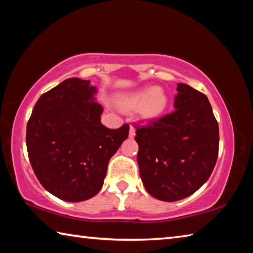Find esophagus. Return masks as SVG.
<instances>
[{
	"instance_id": "1",
	"label": "esophagus",
	"mask_w": 253,
	"mask_h": 253,
	"mask_svg": "<svg viewBox=\"0 0 253 253\" xmlns=\"http://www.w3.org/2000/svg\"><path fill=\"white\" fill-rule=\"evenodd\" d=\"M135 131H136L135 127L132 126V125H130V127H129V137H134L135 136Z\"/></svg>"
}]
</instances>
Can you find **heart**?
I'll return each mask as SVG.
<instances>
[{
	"label": "heart",
	"instance_id": "1",
	"mask_svg": "<svg viewBox=\"0 0 253 253\" xmlns=\"http://www.w3.org/2000/svg\"><path fill=\"white\" fill-rule=\"evenodd\" d=\"M125 109H136L143 106L144 113L148 116L160 114L168 104V98L160 89H143L124 97L121 101Z\"/></svg>",
	"mask_w": 253,
	"mask_h": 253
}]
</instances>
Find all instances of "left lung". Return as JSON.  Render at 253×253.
<instances>
[{"mask_svg": "<svg viewBox=\"0 0 253 253\" xmlns=\"http://www.w3.org/2000/svg\"><path fill=\"white\" fill-rule=\"evenodd\" d=\"M172 113L135 125L145 188L166 202L185 199L208 181L219 154V125L208 97L177 84Z\"/></svg>", "mask_w": 253, "mask_h": 253, "instance_id": "left-lung-1", "label": "left lung"}]
</instances>
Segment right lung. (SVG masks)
Returning <instances> with one entry per match:
<instances>
[{"label":"right lung","mask_w":253,"mask_h":253,"mask_svg":"<svg viewBox=\"0 0 253 253\" xmlns=\"http://www.w3.org/2000/svg\"><path fill=\"white\" fill-rule=\"evenodd\" d=\"M89 80L69 78L44 92L27 125V148L37 178L68 202L95 196L104 184L110 157L129 134L124 124L110 129L100 122Z\"/></svg>","instance_id":"add662e5"}]
</instances>
